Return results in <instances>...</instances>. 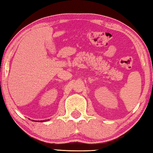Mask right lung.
<instances>
[{
  "instance_id": "right-lung-1",
  "label": "right lung",
  "mask_w": 153,
  "mask_h": 153,
  "mask_svg": "<svg viewBox=\"0 0 153 153\" xmlns=\"http://www.w3.org/2000/svg\"><path fill=\"white\" fill-rule=\"evenodd\" d=\"M47 120H48H48H38V121H36V122H45V121H47ZM33 121H35V120H33Z\"/></svg>"
}]
</instances>
